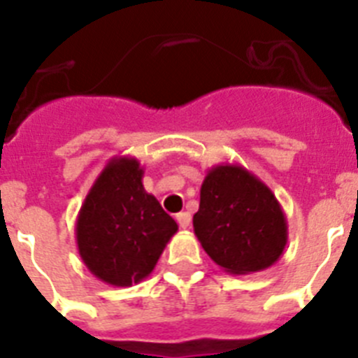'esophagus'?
Listing matches in <instances>:
<instances>
[{
    "instance_id": "esophagus-1",
    "label": "esophagus",
    "mask_w": 358,
    "mask_h": 358,
    "mask_svg": "<svg viewBox=\"0 0 358 358\" xmlns=\"http://www.w3.org/2000/svg\"><path fill=\"white\" fill-rule=\"evenodd\" d=\"M177 224L182 227V229H188L189 224H192V215L188 211H181V213H177Z\"/></svg>"
}]
</instances>
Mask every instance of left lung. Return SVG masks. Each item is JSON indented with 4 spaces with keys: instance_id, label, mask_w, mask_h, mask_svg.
<instances>
[{
    "instance_id": "8db88e82",
    "label": "left lung",
    "mask_w": 358,
    "mask_h": 358,
    "mask_svg": "<svg viewBox=\"0 0 358 358\" xmlns=\"http://www.w3.org/2000/svg\"><path fill=\"white\" fill-rule=\"evenodd\" d=\"M194 231L208 256L229 274L265 271L280 260L289 238L285 213L271 188L229 163L208 170Z\"/></svg>"
}]
</instances>
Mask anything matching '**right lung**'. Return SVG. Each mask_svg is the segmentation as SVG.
I'll return each mask as SVG.
<instances>
[{
    "label": "right lung",
    "mask_w": 358,
    "mask_h": 358,
    "mask_svg": "<svg viewBox=\"0 0 358 358\" xmlns=\"http://www.w3.org/2000/svg\"><path fill=\"white\" fill-rule=\"evenodd\" d=\"M141 179L136 157H113L78 211V255L107 285L131 287L145 280L177 233L176 220L147 194Z\"/></svg>",
    "instance_id": "1"
}]
</instances>
